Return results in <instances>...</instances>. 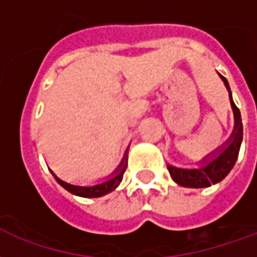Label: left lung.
<instances>
[{
    "label": "left lung",
    "mask_w": 257,
    "mask_h": 257,
    "mask_svg": "<svg viewBox=\"0 0 257 257\" xmlns=\"http://www.w3.org/2000/svg\"><path fill=\"white\" fill-rule=\"evenodd\" d=\"M220 78L230 91L227 80L224 79L222 75H220ZM230 102H231V108L234 112L233 134L222 145V148L216 149L209 156L201 160V163H204L203 167L178 168L168 164L167 167L170 175L178 185L185 186V188H208L213 183L220 182L228 172L231 171V168L237 162L239 147L242 142V123H241V113H239L238 108L234 105L231 93H230ZM209 157H211V159H209Z\"/></svg>",
    "instance_id": "left-lung-1"
}]
</instances>
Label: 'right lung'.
<instances>
[{
    "label": "right lung",
    "instance_id": "1",
    "mask_svg": "<svg viewBox=\"0 0 257 257\" xmlns=\"http://www.w3.org/2000/svg\"><path fill=\"white\" fill-rule=\"evenodd\" d=\"M127 167V156L123 157V162L119 166V168L113 172V177L106 179L104 182H98L93 185V186H78V185H72V183L64 182L61 181L59 177H56V174L52 171V174L56 178V181L65 189L68 190L69 193H72L75 196H79V197H87V198H94V197H101V196H105L108 193H110L112 190H115L119 183L121 182L123 179V174L126 171Z\"/></svg>",
    "mask_w": 257,
    "mask_h": 257
}]
</instances>
